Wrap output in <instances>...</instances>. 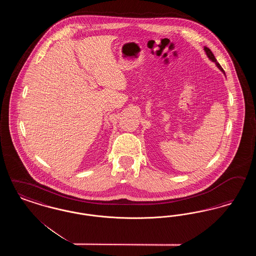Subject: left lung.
I'll return each mask as SVG.
<instances>
[{"instance_id":"obj_1","label":"left lung","mask_w":256,"mask_h":256,"mask_svg":"<svg viewBox=\"0 0 256 256\" xmlns=\"http://www.w3.org/2000/svg\"><path fill=\"white\" fill-rule=\"evenodd\" d=\"M204 50H206V56L209 58V60H210L213 61V62H215L216 63V65H217V67L219 68L220 70L222 72V73L224 74V69L222 68V66L220 65L219 63L217 62V60L215 58V56H214V54H213V52L210 50V49H208L207 47H204Z\"/></svg>"}]
</instances>
